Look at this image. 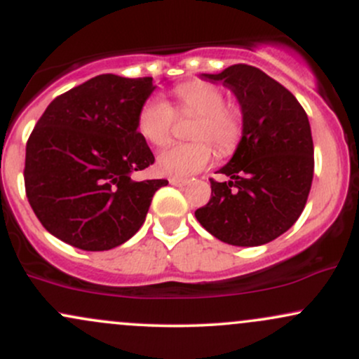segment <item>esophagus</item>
<instances>
[{"label":"esophagus","mask_w":359,"mask_h":359,"mask_svg":"<svg viewBox=\"0 0 359 359\" xmlns=\"http://www.w3.org/2000/svg\"><path fill=\"white\" fill-rule=\"evenodd\" d=\"M172 185H175V187H184V185L189 184V180H184V179H170L168 180Z\"/></svg>","instance_id":"obj_1"}]
</instances>
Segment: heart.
I'll return each instance as SVG.
<instances>
[{"mask_svg":"<svg viewBox=\"0 0 359 359\" xmlns=\"http://www.w3.org/2000/svg\"><path fill=\"white\" fill-rule=\"evenodd\" d=\"M172 94L177 113L197 116L191 135L196 142L174 143L163 148L156 156V168L162 175L189 179L212 162L211 144L219 155H229L236 150L245 130V119L241 109L226 104L222 90L208 82H185L174 88ZM175 111L158 96L147 100L138 111L140 135L151 145H165L174 130Z\"/></svg>","mask_w":359,"mask_h":359,"instance_id":"obj_1","label":"heart"}]
</instances>
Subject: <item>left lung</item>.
<instances>
[{
	"label": "left lung",
	"instance_id": "obj_1",
	"mask_svg": "<svg viewBox=\"0 0 359 359\" xmlns=\"http://www.w3.org/2000/svg\"><path fill=\"white\" fill-rule=\"evenodd\" d=\"M221 81L236 94L245 130L233 158L211 180V199L197 221L217 240L258 246L292 228L306 208L314 177V143L306 111L290 90L253 65L234 64Z\"/></svg>",
	"mask_w": 359,
	"mask_h": 359
}]
</instances>
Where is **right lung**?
Returning <instances> with one entry per match:
<instances>
[{
	"instance_id": "obj_1",
	"label": "right lung",
	"mask_w": 359,
	"mask_h": 359,
	"mask_svg": "<svg viewBox=\"0 0 359 359\" xmlns=\"http://www.w3.org/2000/svg\"><path fill=\"white\" fill-rule=\"evenodd\" d=\"M155 89L151 77L101 74L60 94L32 131L25 191L48 233L86 251L116 248L142 228L165 179L131 172L155 162L138 131V111Z\"/></svg>"
}]
</instances>
